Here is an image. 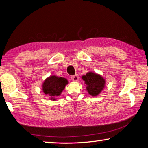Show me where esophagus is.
I'll use <instances>...</instances> for the list:
<instances>
[{
	"label": "esophagus",
	"mask_w": 148,
	"mask_h": 148,
	"mask_svg": "<svg viewBox=\"0 0 148 148\" xmlns=\"http://www.w3.org/2000/svg\"><path fill=\"white\" fill-rule=\"evenodd\" d=\"M78 76H77V75H74V76H72V81H74V82H77V80H78Z\"/></svg>",
	"instance_id": "esophagus-1"
}]
</instances>
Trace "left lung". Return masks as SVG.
Returning <instances> with one entry per match:
<instances>
[{
  "instance_id": "left-lung-1",
  "label": "left lung",
  "mask_w": 148,
  "mask_h": 148,
  "mask_svg": "<svg viewBox=\"0 0 148 148\" xmlns=\"http://www.w3.org/2000/svg\"><path fill=\"white\" fill-rule=\"evenodd\" d=\"M87 85L86 89L88 93L92 96H97L103 89L105 85V80L99 74L94 72H88L86 75L82 76Z\"/></svg>"
}]
</instances>
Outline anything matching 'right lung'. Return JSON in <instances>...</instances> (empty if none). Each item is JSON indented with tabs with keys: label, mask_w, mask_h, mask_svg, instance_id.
I'll return each instance as SVG.
<instances>
[{
	"label": "right lung",
	"mask_w": 148,
	"mask_h": 148,
	"mask_svg": "<svg viewBox=\"0 0 148 148\" xmlns=\"http://www.w3.org/2000/svg\"><path fill=\"white\" fill-rule=\"evenodd\" d=\"M68 81L61 77L52 76L45 80L42 85V90L46 95L51 97V99L56 100L55 97L59 96L64 89Z\"/></svg>",
	"instance_id": "add662e5"
}]
</instances>
